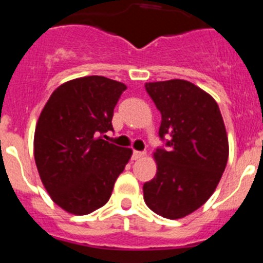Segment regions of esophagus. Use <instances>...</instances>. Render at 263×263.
I'll return each mask as SVG.
<instances>
[{
  "label": "esophagus",
  "mask_w": 263,
  "mask_h": 263,
  "mask_svg": "<svg viewBox=\"0 0 263 263\" xmlns=\"http://www.w3.org/2000/svg\"><path fill=\"white\" fill-rule=\"evenodd\" d=\"M142 157H145V152H136V150H134L133 155H132V159L137 160V159H139V158H142Z\"/></svg>",
  "instance_id": "obj_1"
}]
</instances>
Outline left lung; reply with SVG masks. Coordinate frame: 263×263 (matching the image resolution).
I'll list each match as a JSON object with an SVG mask.
<instances>
[{
	"instance_id": "left-lung-1",
	"label": "left lung",
	"mask_w": 263,
	"mask_h": 263,
	"mask_svg": "<svg viewBox=\"0 0 263 263\" xmlns=\"http://www.w3.org/2000/svg\"><path fill=\"white\" fill-rule=\"evenodd\" d=\"M162 115L154 153L157 175L143 184L146 205L166 218L184 217L215 192L229 155L227 130L212 96L185 80L146 83Z\"/></svg>"
}]
</instances>
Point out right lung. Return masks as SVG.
I'll use <instances>...</instances> for the list:
<instances>
[{"mask_svg":"<svg viewBox=\"0 0 263 263\" xmlns=\"http://www.w3.org/2000/svg\"><path fill=\"white\" fill-rule=\"evenodd\" d=\"M126 85L104 76L67 81L48 99L34 136V158L42 183L55 203L73 215H88L108 203L130 148L101 138Z\"/></svg>","mask_w":263,"mask_h":263,"instance_id":"1","label":"right lung"}]
</instances>
